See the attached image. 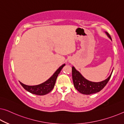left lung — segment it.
Masks as SVG:
<instances>
[{"label": "left lung", "instance_id": "left-lung-1", "mask_svg": "<svg viewBox=\"0 0 124 124\" xmlns=\"http://www.w3.org/2000/svg\"><path fill=\"white\" fill-rule=\"evenodd\" d=\"M105 33L107 34L108 37L111 39V40H112L110 34L107 32H105ZM112 71H112L109 77L106 80L101 81V82H95L86 80L81 75L80 72L76 70L73 66L72 67V80L74 86L78 92L85 95H91V94L97 93L102 90L108 84L111 76Z\"/></svg>", "mask_w": 124, "mask_h": 124}]
</instances>
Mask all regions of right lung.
Wrapping results in <instances>:
<instances>
[{"label":"right lung","mask_w":124,"mask_h":124,"mask_svg":"<svg viewBox=\"0 0 124 124\" xmlns=\"http://www.w3.org/2000/svg\"><path fill=\"white\" fill-rule=\"evenodd\" d=\"M64 66H65V64H62L61 66H60L48 80H47L41 84L35 86H28L23 84V83L21 82H19L25 90H26L27 91L31 92V93L37 95H46V94L48 93L49 92H50L53 90L55 85V83H56V79L58 77V74L60 73L62 68Z\"/></svg>","instance_id":"obj_1"}]
</instances>
